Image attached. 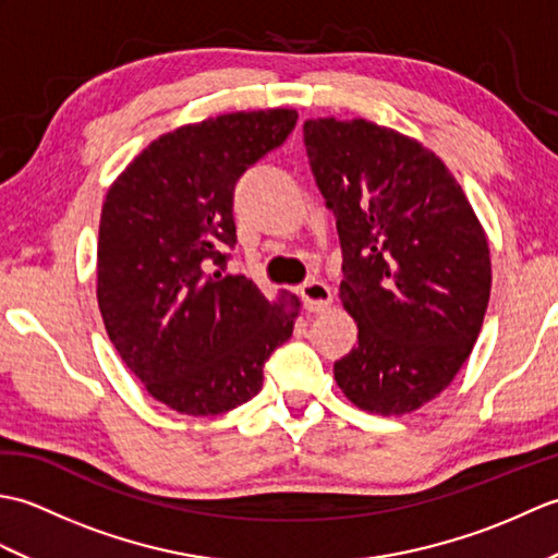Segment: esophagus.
Wrapping results in <instances>:
<instances>
[{
	"label": "esophagus",
	"mask_w": 558,
	"mask_h": 558,
	"mask_svg": "<svg viewBox=\"0 0 558 558\" xmlns=\"http://www.w3.org/2000/svg\"><path fill=\"white\" fill-rule=\"evenodd\" d=\"M302 300H304V310L306 312H326L330 304H333V294H330V288L326 286L324 280H310L304 282L302 290Z\"/></svg>",
	"instance_id": "1"
}]
</instances>
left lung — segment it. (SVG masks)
Segmentation results:
<instances>
[{
	"label": "left lung",
	"mask_w": 558,
	"mask_h": 558,
	"mask_svg": "<svg viewBox=\"0 0 558 558\" xmlns=\"http://www.w3.org/2000/svg\"><path fill=\"white\" fill-rule=\"evenodd\" d=\"M342 246L340 300L357 348L333 366L360 410L405 414L453 381L492 292L487 234L434 150L366 120L304 122Z\"/></svg>",
	"instance_id": "1"
}]
</instances>
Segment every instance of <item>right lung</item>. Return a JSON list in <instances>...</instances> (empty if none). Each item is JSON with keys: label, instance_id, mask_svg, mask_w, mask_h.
Returning a JSON list of instances; mask_svg holds the SVG:
<instances>
[{"label": "right lung", "instance_id": "obj_1", "mask_svg": "<svg viewBox=\"0 0 558 558\" xmlns=\"http://www.w3.org/2000/svg\"><path fill=\"white\" fill-rule=\"evenodd\" d=\"M298 124L288 108L230 112L158 136L108 189L98 234L102 324L148 393L208 417L252 400L300 300L225 272L234 184Z\"/></svg>", "mask_w": 558, "mask_h": 558}]
</instances>
